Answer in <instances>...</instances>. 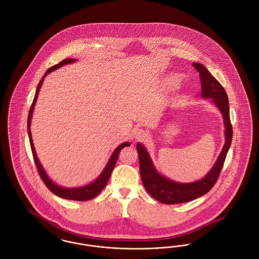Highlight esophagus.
I'll return each instance as SVG.
<instances>
[{"label": "esophagus", "mask_w": 259, "mask_h": 259, "mask_svg": "<svg viewBox=\"0 0 259 259\" xmlns=\"http://www.w3.org/2000/svg\"><path fill=\"white\" fill-rule=\"evenodd\" d=\"M134 137L136 140H145L148 137V134L144 129L138 128L134 131Z\"/></svg>", "instance_id": "1"}]
</instances>
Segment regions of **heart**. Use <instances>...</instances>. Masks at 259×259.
Returning <instances> with one entry per match:
<instances>
[{"label": "heart", "mask_w": 259, "mask_h": 259, "mask_svg": "<svg viewBox=\"0 0 259 259\" xmlns=\"http://www.w3.org/2000/svg\"><path fill=\"white\" fill-rule=\"evenodd\" d=\"M167 83L169 87H175L179 83V77L176 76V75H171L168 80H167Z\"/></svg>", "instance_id": "obj_1"}]
</instances>
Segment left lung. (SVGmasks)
I'll use <instances>...</instances> for the list:
<instances>
[{
    "instance_id": "8db88e82",
    "label": "left lung",
    "mask_w": 259,
    "mask_h": 259,
    "mask_svg": "<svg viewBox=\"0 0 259 259\" xmlns=\"http://www.w3.org/2000/svg\"><path fill=\"white\" fill-rule=\"evenodd\" d=\"M192 66L200 74L203 98L211 99V102L222 113L225 125V144L214 166L207 174V176L200 181L190 184L172 182L161 176L155 170L147 149L140 143L137 144L140 174L144 186L152 197L167 205L189 202L209 192L220 177L228 149L232 142L233 129L230 121L229 102L224 88L219 80H217V78H214V76L209 73L208 69L205 68V66L199 63H193Z\"/></svg>"
}]
</instances>
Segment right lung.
<instances>
[{"instance_id": "right-lung-1", "label": "right lung", "mask_w": 259, "mask_h": 259, "mask_svg": "<svg viewBox=\"0 0 259 259\" xmlns=\"http://www.w3.org/2000/svg\"><path fill=\"white\" fill-rule=\"evenodd\" d=\"M75 61L74 59L70 58V59H65L63 61L50 67V69L47 71V73L44 74L42 78L40 79V81L38 82L37 84V90H36V94H35V98L33 100V103L31 105V108H30V111H29V114H28V135H29V140H30V146H31V149H32V153H33V157H34V161H35V164H36V167H37V172L38 175L41 179V181L45 183V185H47V187L50 189V191L52 193H54L55 195L59 196V197L63 198V199H68V200H74V201H87V200H90L92 198L96 197L98 195L99 193L104 189V187L106 186V185L108 184L109 182V179L111 177V172L115 166V163L117 161L118 158V155H119V152L121 151V149L126 147H129L130 144L129 143H124L121 144L120 146H118L117 148H115V150L113 151L112 155L110 158V160L108 162L107 166L105 167L104 171L102 172V174L98 177V179L93 182L92 184L90 185H85V186H82V187H75V188H64L61 187L59 185H55L50 178L48 177V175L45 172L42 166L40 165L39 161L37 159V154H36V151H35V148H34V144H33V140H32V135H31V130H30V125H31V118H32V114H33V111H34V107H35V104H36V101H37V95H38V92H39V89L40 87L45 80V77L47 76V74H50L52 71L60 68L62 66L66 65V64H70V63H73Z\"/></svg>"}]
</instances>
